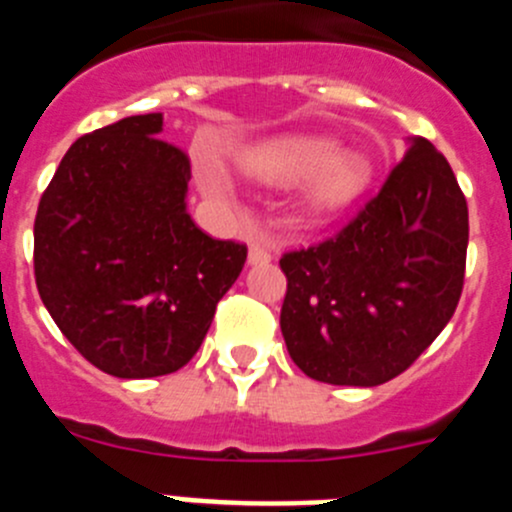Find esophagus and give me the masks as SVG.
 <instances>
[{"mask_svg": "<svg viewBox=\"0 0 512 512\" xmlns=\"http://www.w3.org/2000/svg\"><path fill=\"white\" fill-rule=\"evenodd\" d=\"M269 261H271V253L266 251L261 243H256V241L248 243V264L259 266V264H269Z\"/></svg>", "mask_w": 512, "mask_h": 512, "instance_id": "esophagus-1", "label": "esophagus"}]
</instances>
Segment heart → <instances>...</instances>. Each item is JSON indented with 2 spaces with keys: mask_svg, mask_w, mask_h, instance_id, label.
I'll return each instance as SVG.
<instances>
[{
  "mask_svg": "<svg viewBox=\"0 0 512 512\" xmlns=\"http://www.w3.org/2000/svg\"><path fill=\"white\" fill-rule=\"evenodd\" d=\"M243 174L269 187L305 182L302 197L315 215H333L354 205L372 182V166L354 148H336L325 135H287L264 140L241 158ZM200 182L205 192L228 194V176L215 161H202Z\"/></svg>",
  "mask_w": 512,
  "mask_h": 512,
  "instance_id": "heart-1",
  "label": "heart"
}]
</instances>
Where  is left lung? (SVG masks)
I'll use <instances>...</instances> for the list:
<instances>
[{
	"mask_svg": "<svg viewBox=\"0 0 512 512\" xmlns=\"http://www.w3.org/2000/svg\"><path fill=\"white\" fill-rule=\"evenodd\" d=\"M469 212L431 140L408 151L384 187L330 241L284 253L282 336L307 377L377 387L436 341L459 305Z\"/></svg>",
	"mask_w": 512,
	"mask_h": 512,
	"instance_id": "8db88e82",
	"label": "left lung"
}]
</instances>
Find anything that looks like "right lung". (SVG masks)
Masks as SVG:
<instances>
[{
    "label": "right lung",
    "mask_w": 512,
    "mask_h": 512,
    "mask_svg": "<svg viewBox=\"0 0 512 512\" xmlns=\"http://www.w3.org/2000/svg\"><path fill=\"white\" fill-rule=\"evenodd\" d=\"M161 130L164 115L151 112L76 140L35 217L45 310L84 359L120 379L182 369L246 264V246L194 225L189 158Z\"/></svg>",
    "instance_id": "add662e5"
}]
</instances>
